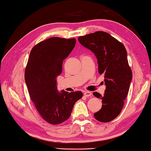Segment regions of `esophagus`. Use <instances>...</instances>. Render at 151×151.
<instances>
[{"instance_id":"esophagus-1","label":"esophagus","mask_w":151,"mask_h":151,"mask_svg":"<svg viewBox=\"0 0 151 151\" xmlns=\"http://www.w3.org/2000/svg\"><path fill=\"white\" fill-rule=\"evenodd\" d=\"M84 95L86 97H90V96H92V93L90 92V91H85L84 93Z\"/></svg>"}]
</instances>
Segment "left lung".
Returning <instances> with one entry per match:
<instances>
[{
  "instance_id": "obj_1",
  "label": "left lung",
  "mask_w": 151,
  "mask_h": 151,
  "mask_svg": "<svg viewBox=\"0 0 151 151\" xmlns=\"http://www.w3.org/2000/svg\"><path fill=\"white\" fill-rule=\"evenodd\" d=\"M78 41L94 53L98 60L99 73L104 75V96L93 93L102 103V108L94 117L101 122H109L120 113L132 81L127 50L122 43L104 32L80 36Z\"/></svg>"
}]
</instances>
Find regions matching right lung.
<instances>
[{
    "label": "right lung",
    "mask_w": 151,
    "mask_h": 151,
    "mask_svg": "<svg viewBox=\"0 0 151 151\" xmlns=\"http://www.w3.org/2000/svg\"><path fill=\"white\" fill-rule=\"evenodd\" d=\"M76 42V38H50L33 47L29 57L24 80L31 100L42 118L51 124L67 120L75 103L83 96L79 91L69 93L57 89L56 78Z\"/></svg>",
    "instance_id": "1"
}]
</instances>
